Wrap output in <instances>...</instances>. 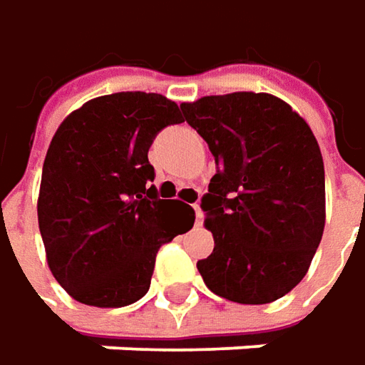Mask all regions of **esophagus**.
Here are the masks:
<instances>
[{
    "instance_id": "esophagus-1",
    "label": "esophagus",
    "mask_w": 365,
    "mask_h": 365,
    "mask_svg": "<svg viewBox=\"0 0 365 365\" xmlns=\"http://www.w3.org/2000/svg\"><path fill=\"white\" fill-rule=\"evenodd\" d=\"M194 210H195V220H197V226L202 224V220H204V214H202V207H200V204L195 202L194 204Z\"/></svg>"
}]
</instances>
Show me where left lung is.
<instances>
[{
	"label": "left lung",
	"instance_id": "left-lung-1",
	"mask_svg": "<svg viewBox=\"0 0 365 365\" xmlns=\"http://www.w3.org/2000/svg\"><path fill=\"white\" fill-rule=\"evenodd\" d=\"M182 110L218 168L202 197L214 250L197 270L218 297L272 303L301 283L323 236L319 143L307 120L267 93L202 96Z\"/></svg>",
	"mask_w": 365,
	"mask_h": 365
}]
</instances>
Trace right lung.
Instances as JSON below:
<instances>
[{"label":"right lung","mask_w":365,"mask_h":365,"mask_svg":"<svg viewBox=\"0 0 365 365\" xmlns=\"http://www.w3.org/2000/svg\"><path fill=\"white\" fill-rule=\"evenodd\" d=\"M180 107L158 93L93 98L60 123L48 147L38 195V224L48 267L72 299L125 307L149 291L161 245L180 230V200H159L147 151Z\"/></svg>","instance_id":"right-lung-1"}]
</instances>
